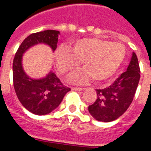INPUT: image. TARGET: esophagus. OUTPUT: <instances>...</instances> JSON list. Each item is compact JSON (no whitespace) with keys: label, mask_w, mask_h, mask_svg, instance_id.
<instances>
[{"label":"esophagus","mask_w":151,"mask_h":151,"mask_svg":"<svg viewBox=\"0 0 151 151\" xmlns=\"http://www.w3.org/2000/svg\"><path fill=\"white\" fill-rule=\"evenodd\" d=\"M73 91H82L83 88L82 87H72Z\"/></svg>","instance_id":"34e87169"}]
</instances>
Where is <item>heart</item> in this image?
<instances>
[{
	"label": "heart",
	"instance_id": "1",
	"mask_svg": "<svg viewBox=\"0 0 151 151\" xmlns=\"http://www.w3.org/2000/svg\"><path fill=\"white\" fill-rule=\"evenodd\" d=\"M125 56V47L120 43H111L98 38L78 40L70 49L67 46L56 52L57 69L67 74L77 69L82 61V70L70 76L71 82L84 84L93 78L96 82L105 81L116 73Z\"/></svg>",
	"mask_w": 151,
	"mask_h": 151
}]
</instances>
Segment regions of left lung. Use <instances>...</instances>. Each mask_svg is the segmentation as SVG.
<instances>
[{
    "label": "left lung",
    "mask_w": 151,
    "mask_h": 151,
    "mask_svg": "<svg viewBox=\"0 0 151 151\" xmlns=\"http://www.w3.org/2000/svg\"><path fill=\"white\" fill-rule=\"evenodd\" d=\"M140 80V67L135 53H133L127 70L108 87L97 89V97L88 107L95 120L110 122L122 116L133 102Z\"/></svg>",
    "instance_id": "8db88e82"
}]
</instances>
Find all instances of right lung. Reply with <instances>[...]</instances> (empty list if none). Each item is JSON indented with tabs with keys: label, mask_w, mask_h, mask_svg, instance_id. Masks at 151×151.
<instances>
[{
	"label": "right lung",
	"mask_w": 151,
	"mask_h": 151,
	"mask_svg": "<svg viewBox=\"0 0 151 151\" xmlns=\"http://www.w3.org/2000/svg\"><path fill=\"white\" fill-rule=\"evenodd\" d=\"M60 31L47 30L30 35L16 52L13 61V81L16 95L25 108L35 115H46L56 108L71 90L63 85L54 73L41 79L29 78L22 66V54L35 44L44 43L55 51Z\"/></svg>",
	"instance_id": "right-lung-1"
}]
</instances>
